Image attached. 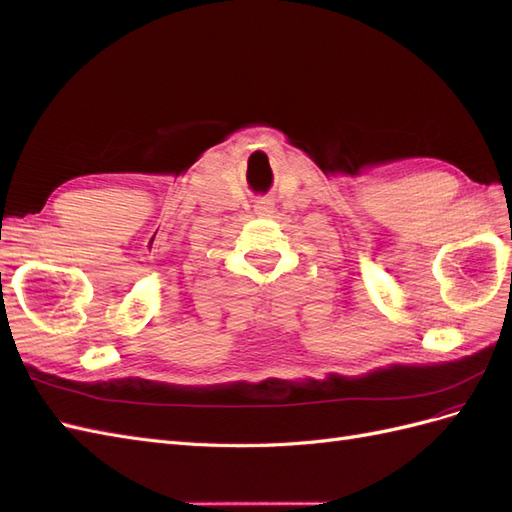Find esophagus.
<instances>
[{
  "instance_id": "1",
  "label": "esophagus",
  "mask_w": 512,
  "mask_h": 512,
  "mask_svg": "<svg viewBox=\"0 0 512 512\" xmlns=\"http://www.w3.org/2000/svg\"><path fill=\"white\" fill-rule=\"evenodd\" d=\"M255 212L259 216H272L274 214V201L270 197H261L257 203H255Z\"/></svg>"
}]
</instances>
